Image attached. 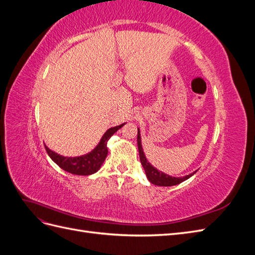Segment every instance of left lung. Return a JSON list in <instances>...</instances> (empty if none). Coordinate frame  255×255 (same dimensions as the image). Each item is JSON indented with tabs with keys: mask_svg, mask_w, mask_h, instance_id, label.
Listing matches in <instances>:
<instances>
[{
	"mask_svg": "<svg viewBox=\"0 0 255 255\" xmlns=\"http://www.w3.org/2000/svg\"><path fill=\"white\" fill-rule=\"evenodd\" d=\"M137 145H138V151H139L140 161H141V165L144 169L145 175H146V177H148V180L154 185H157V186H173V185H177V184H180L184 181H186L187 179H189L190 176H192L197 172V171H195V172H192L188 175L181 176V177H175V176L168 175L164 172L157 170L156 168H154L149 163L148 159H146L144 153H143L139 128H138V133H137Z\"/></svg>",
	"mask_w": 255,
	"mask_h": 255,
	"instance_id": "8db88e82",
	"label": "left lung"
}]
</instances>
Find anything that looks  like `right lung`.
Here are the masks:
<instances>
[{"instance_id": "1", "label": "right lung", "mask_w": 255, "mask_h": 255, "mask_svg": "<svg viewBox=\"0 0 255 255\" xmlns=\"http://www.w3.org/2000/svg\"><path fill=\"white\" fill-rule=\"evenodd\" d=\"M125 125L126 123H123V125L107 129L96 148L91 152L82 156L66 157L59 155V154L50 150L47 145H44L45 150H47L49 156L52 158L54 163H56L63 170L76 175H90L97 172L104 163L107 153H109V150H107V141Z\"/></svg>"}]
</instances>
